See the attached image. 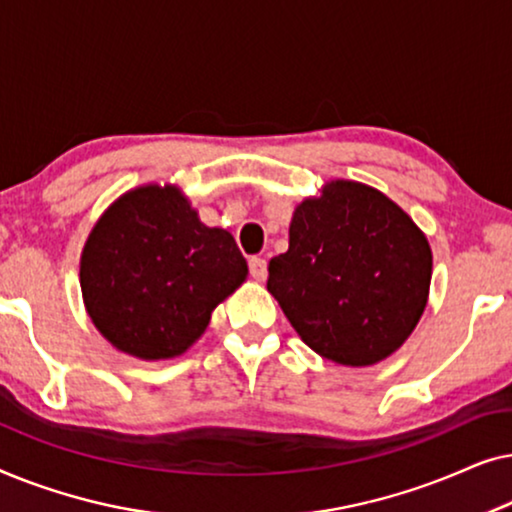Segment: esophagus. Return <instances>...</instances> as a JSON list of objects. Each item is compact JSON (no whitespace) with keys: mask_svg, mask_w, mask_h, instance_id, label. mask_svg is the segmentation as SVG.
Masks as SVG:
<instances>
[{"mask_svg":"<svg viewBox=\"0 0 512 512\" xmlns=\"http://www.w3.org/2000/svg\"><path fill=\"white\" fill-rule=\"evenodd\" d=\"M249 272L256 282H263V279L268 277V263H265V258H249Z\"/></svg>","mask_w":512,"mask_h":512,"instance_id":"esophagus-1","label":"esophagus"}]
</instances>
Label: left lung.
<instances>
[{
	"mask_svg": "<svg viewBox=\"0 0 512 512\" xmlns=\"http://www.w3.org/2000/svg\"><path fill=\"white\" fill-rule=\"evenodd\" d=\"M431 247L387 195L335 179L293 212L289 251L268 291L300 340L340 366H373L415 331L431 286Z\"/></svg>",
	"mask_w": 512,
	"mask_h": 512,
	"instance_id": "1",
	"label": "left lung"
}]
</instances>
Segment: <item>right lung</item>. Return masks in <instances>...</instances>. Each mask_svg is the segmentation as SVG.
<instances>
[{
	"label": "right lung",
	"mask_w": 512,
	"mask_h": 512,
	"mask_svg": "<svg viewBox=\"0 0 512 512\" xmlns=\"http://www.w3.org/2000/svg\"><path fill=\"white\" fill-rule=\"evenodd\" d=\"M233 235L209 228L177 186L121 195L90 230L81 293L104 338L144 361L174 359L244 279Z\"/></svg>",
	"instance_id": "obj_1"
}]
</instances>
